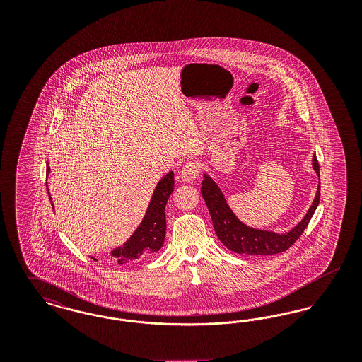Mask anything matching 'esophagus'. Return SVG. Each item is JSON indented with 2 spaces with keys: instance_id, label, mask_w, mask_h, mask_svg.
<instances>
[{
  "instance_id": "34e87169",
  "label": "esophagus",
  "mask_w": 362,
  "mask_h": 362,
  "mask_svg": "<svg viewBox=\"0 0 362 362\" xmlns=\"http://www.w3.org/2000/svg\"><path fill=\"white\" fill-rule=\"evenodd\" d=\"M199 173H201L199 164H198L197 161H189V163L182 168V177H183L185 182L191 183V182H194V180L198 177Z\"/></svg>"
}]
</instances>
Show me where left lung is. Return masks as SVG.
<instances>
[{"label":"left lung","instance_id":"1","mask_svg":"<svg viewBox=\"0 0 362 362\" xmlns=\"http://www.w3.org/2000/svg\"><path fill=\"white\" fill-rule=\"evenodd\" d=\"M312 164L313 170L319 175V163L316 156H313ZM201 192L211 216L216 235L226 248L233 252L247 255H274L286 251L310 224V218L320 201V183L315 201L303 221L285 235L252 229L240 223L226 205L223 192L209 176H205L202 182Z\"/></svg>","mask_w":362,"mask_h":362}]
</instances>
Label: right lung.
I'll return each instance as SVG.
<instances>
[{"mask_svg":"<svg viewBox=\"0 0 362 362\" xmlns=\"http://www.w3.org/2000/svg\"><path fill=\"white\" fill-rule=\"evenodd\" d=\"M173 191V173H170L158 182L151 205L136 233L122 248L112 251V257L119 264L148 258L163 247L167 229L165 205Z\"/></svg>","mask_w":362,"mask_h":362,"instance_id":"obj_1","label":"right lung"}]
</instances>
